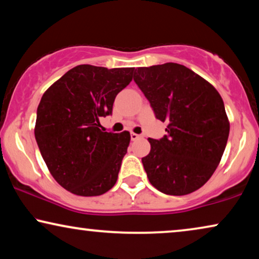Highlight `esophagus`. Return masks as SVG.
<instances>
[{
    "mask_svg": "<svg viewBox=\"0 0 259 259\" xmlns=\"http://www.w3.org/2000/svg\"><path fill=\"white\" fill-rule=\"evenodd\" d=\"M141 135H139V134H135V133H132L130 134V139H132V141H136V140H139V139H141Z\"/></svg>",
    "mask_w": 259,
    "mask_h": 259,
    "instance_id": "1",
    "label": "esophagus"
}]
</instances>
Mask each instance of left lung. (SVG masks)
<instances>
[{
	"instance_id": "obj_1",
	"label": "left lung",
	"mask_w": 259,
	"mask_h": 259,
	"mask_svg": "<svg viewBox=\"0 0 259 259\" xmlns=\"http://www.w3.org/2000/svg\"><path fill=\"white\" fill-rule=\"evenodd\" d=\"M134 80L149 101L167 135L148 139L142 163L150 184L168 195H186L204 186L218 167L230 133L218 91L184 65L139 67Z\"/></svg>"
}]
</instances>
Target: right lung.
<instances>
[{
    "label": "right lung",
    "mask_w": 259,
    "mask_h": 259,
    "mask_svg": "<svg viewBox=\"0 0 259 259\" xmlns=\"http://www.w3.org/2000/svg\"><path fill=\"white\" fill-rule=\"evenodd\" d=\"M133 73L134 67L79 65L41 98L34 130L37 147L52 177L68 192L96 196L115 186L130 134L105 132L99 118L111 115Z\"/></svg>",
    "instance_id": "add662e5"
}]
</instances>
